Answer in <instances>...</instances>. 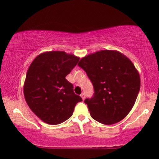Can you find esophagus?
Segmentation results:
<instances>
[{"label": "esophagus", "mask_w": 159, "mask_h": 159, "mask_svg": "<svg viewBox=\"0 0 159 159\" xmlns=\"http://www.w3.org/2000/svg\"><path fill=\"white\" fill-rule=\"evenodd\" d=\"M80 97H81L83 100H84V99L86 98V94H85L84 93H82L81 94H80Z\"/></svg>", "instance_id": "34e87169"}]
</instances>
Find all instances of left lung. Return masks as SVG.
I'll list each match as a JSON object with an SVG mask.
<instances>
[{
    "instance_id": "left-lung-1",
    "label": "left lung",
    "mask_w": 159,
    "mask_h": 159,
    "mask_svg": "<svg viewBox=\"0 0 159 159\" xmlns=\"http://www.w3.org/2000/svg\"><path fill=\"white\" fill-rule=\"evenodd\" d=\"M78 65L93 86V97L84 101L91 117L106 125L124 119L141 86L139 73L131 61L120 52L103 50L84 57Z\"/></svg>"
}]
</instances>
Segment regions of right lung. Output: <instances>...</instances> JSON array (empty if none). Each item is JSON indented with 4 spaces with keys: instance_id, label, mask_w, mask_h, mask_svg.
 <instances>
[{
    "instance_id": "right-lung-1",
    "label": "right lung",
    "mask_w": 159,
    "mask_h": 159,
    "mask_svg": "<svg viewBox=\"0 0 159 159\" xmlns=\"http://www.w3.org/2000/svg\"><path fill=\"white\" fill-rule=\"evenodd\" d=\"M79 61V57L64 51H49L38 56L28 68L23 86L25 99L46 124L64 122L72 116L76 103L82 101L66 79Z\"/></svg>"
}]
</instances>
